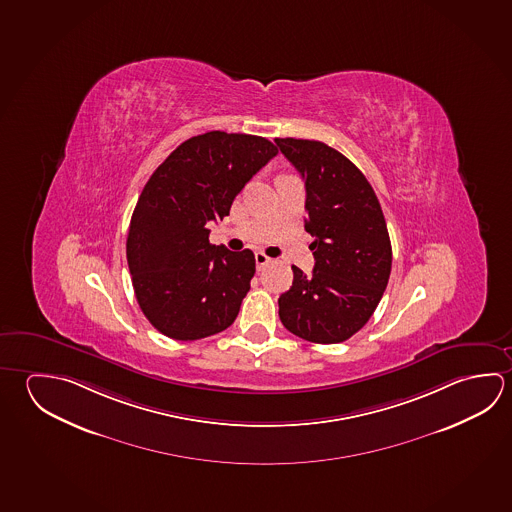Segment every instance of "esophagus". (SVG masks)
Masks as SVG:
<instances>
[{
  "label": "esophagus",
  "instance_id": "esophagus-1",
  "mask_svg": "<svg viewBox=\"0 0 512 512\" xmlns=\"http://www.w3.org/2000/svg\"><path fill=\"white\" fill-rule=\"evenodd\" d=\"M255 262H257V268L262 269L264 266H268L271 259H269L266 253L257 252L255 253Z\"/></svg>",
  "mask_w": 512,
  "mask_h": 512
}]
</instances>
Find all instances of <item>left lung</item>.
Returning a JSON list of instances; mask_svg holds the SVG:
<instances>
[{
	"instance_id": "1",
	"label": "left lung",
	"mask_w": 512,
	"mask_h": 512,
	"mask_svg": "<svg viewBox=\"0 0 512 512\" xmlns=\"http://www.w3.org/2000/svg\"><path fill=\"white\" fill-rule=\"evenodd\" d=\"M305 181V230L313 235V275L293 266L278 298L287 331L313 343H340L368 322L385 293L392 244L385 216L363 172L316 140L275 138Z\"/></svg>"
}]
</instances>
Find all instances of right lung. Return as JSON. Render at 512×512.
Returning a JSON list of instances; mask_svg holds the SVG:
<instances>
[{
	"label": "right lung",
	"mask_w": 512,
	"mask_h": 512,
	"mask_svg": "<svg viewBox=\"0 0 512 512\" xmlns=\"http://www.w3.org/2000/svg\"><path fill=\"white\" fill-rule=\"evenodd\" d=\"M262 136L210 131L178 145L145 183L127 235L136 300L154 329L194 341L234 323L255 273L252 250L208 241V223L277 156Z\"/></svg>",
	"instance_id": "add662e5"
}]
</instances>
